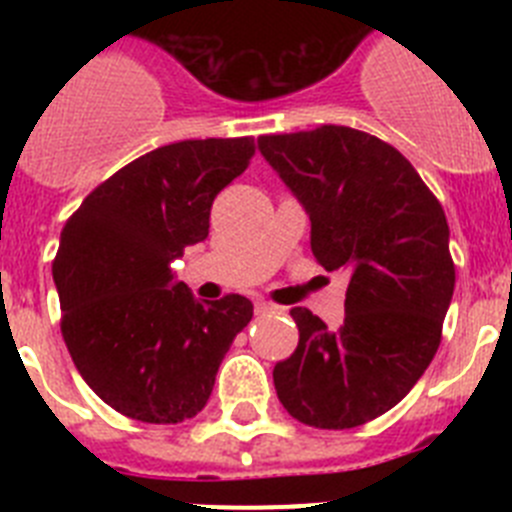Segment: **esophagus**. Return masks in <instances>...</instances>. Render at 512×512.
<instances>
[{
  "mask_svg": "<svg viewBox=\"0 0 512 512\" xmlns=\"http://www.w3.org/2000/svg\"><path fill=\"white\" fill-rule=\"evenodd\" d=\"M274 310H277V307L269 305V302L256 300V315H269V312H274Z\"/></svg>",
  "mask_w": 512,
  "mask_h": 512,
  "instance_id": "1",
  "label": "esophagus"
}]
</instances>
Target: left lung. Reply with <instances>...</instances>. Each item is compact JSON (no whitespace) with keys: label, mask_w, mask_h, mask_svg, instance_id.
<instances>
[{"label":"left lung","mask_w":512,"mask_h":512,"mask_svg":"<svg viewBox=\"0 0 512 512\" xmlns=\"http://www.w3.org/2000/svg\"><path fill=\"white\" fill-rule=\"evenodd\" d=\"M259 151L310 215L312 256L351 274L338 330L289 312L300 343L274 366L279 402L312 428H356L395 408L436 356L456 282L449 223L408 158L364 130L261 135Z\"/></svg>","instance_id":"obj_1"}]
</instances>
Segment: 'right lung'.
<instances>
[{"mask_svg": "<svg viewBox=\"0 0 512 512\" xmlns=\"http://www.w3.org/2000/svg\"><path fill=\"white\" fill-rule=\"evenodd\" d=\"M253 153V138L161 146L115 171L63 225L53 259L63 341L117 413L143 423L194 418L253 318L243 295L200 302L171 271L184 248L205 241L212 200Z\"/></svg>", "mask_w": 512, "mask_h": 512, "instance_id": "1", "label": "right lung"}]
</instances>
